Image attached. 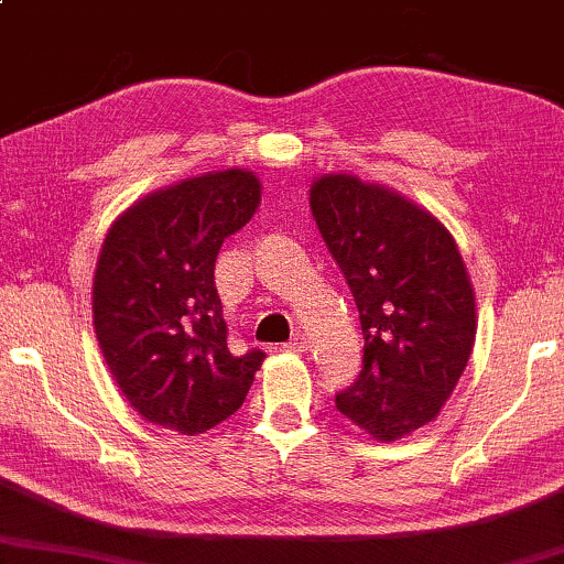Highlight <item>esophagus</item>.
<instances>
[{"label":"esophagus","mask_w":564,"mask_h":564,"mask_svg":"<svg viewBox=\"0 0 564 564\" xmlns=\"http://www.w3.org/2000/svg\"><path fill=\"white\" fill-rule=\"evenodd\" d=\"M285 347H289L291 352H304L308 347V339L304 335H293L291 343H285Z\"/></svg>","instance_id":"1"}]
</instances>
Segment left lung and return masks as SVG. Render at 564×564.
<instances>
[{
  "instance_id": "8db88e82",
  "label": "left lung",
  "mask_w": 564,
  "mask_h": 564,
  "mask_svg": "<svg viewBox=\"0 0 564 564\" xmlns=\"http://www.w3.org/2000/svg\"><path fill=\"white\" fill-rule=\"evenodd\" d=\"M308 204L365 339L360 376L335 403L370 437L393 442L440 414L470 360V279L447 229L401 194L329 173Z\"/></svg>"
}]
</instances>
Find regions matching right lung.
Here are the masks:
<instances>
[{"instance_id": "right-lung-1", "label": "right lung", "mask_w": 564, "mask_h": 564, "mask_svg": "<svg viewBox=\"0 0 564 564\" xmlns=\"http://www.w3.org/2000/svg\"><path fill=\"white\" fill-rule=\"evenodd\" d=\"M258 204L260 181L229 169L145 196L107 232L94 329L109 372L148 422L202 434L242 406L265 352L227 347L214 263Z\"/></svg>"}]
</instances>
